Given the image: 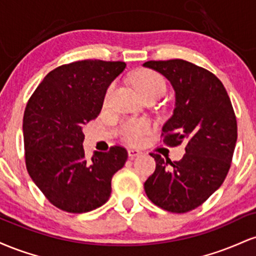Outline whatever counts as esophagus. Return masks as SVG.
<instances>
[{
    "mask_svg": "<svg viewBox=\"0 0 256 256\" xmlns=\"http://www.w3.org/2000/svg\"><path fill=\"white\" fill-rule=\"evenodd\" d=\"M128 158H136L140 154V152L138 150V149H128Z\"/></svg>",
    "mask_w": 256,
    "mask_h": 256,
    "instance_id": "34e87169",
    "label": "esophagus"
}]
</instances>
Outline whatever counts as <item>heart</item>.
<instances>
[{
  "label": "heart",
  "instance_id": "1",
  "mask_svg": "<svg viewBox=\"0 0 256 256\" xmlns=\"http://www.w3.org/2000/svg\"><path fill=\"white\" fill-rule=\"evenodd\" d=\"M134 84L138 90V92L146 98V96L155 95L160 98L166 90V82L162 76L158 73L150 71V70H142L138 71L134 77ZM113 85H110L106 92V100L110 95ZM152 125L146 119H128L125 120L119 128V134L126 143L136 146L142 143L146 137L150 134Z\"/></svg>",
  "mask_w": 256,
  "mask_h": 256
}]
</instances>
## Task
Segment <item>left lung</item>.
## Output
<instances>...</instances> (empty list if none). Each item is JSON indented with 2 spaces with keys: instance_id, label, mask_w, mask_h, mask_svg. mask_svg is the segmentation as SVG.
Here are the masks:
<instances>
[{
  "instance_id": "1",
  "label": "left lung",
  "mask_w": 256,
  "mask_h": 256,
  "mask_svg": "<svg viewBox=\"0 0 256 256\" xmlns=\"http://www.w3.org/2000/svg\"><path fill=\"white\" fill-rule=\"evenodd\" d=\"M143 66L166 77L176 92L173 116L162 128L164 143H185L182 160L150 152L156 168L146 180V196L167 212L195 210L225 180L237 140V122L224 85L212 72L174 58Z\"/></svg>"
}]
</instances>
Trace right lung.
<instances>
[{"mask_svg":"<svg viewBox=\"0 0 256 256\" xmlns=\"http://www.w3.org/2000/svg\"><path fill=\"white\" fill-rule=\"evenodd\" d=\"M122 61L83 60L44 77L24 112L25 162L38 189L55 207L85 213L101 207L112 178L128 160L124 146L85 158L83 126L98 118L106 91L125 70Z\"/></svg>","mask_w":256,"mask_h":256,"instance_id":"right-lung-1","label":"right lung"}]
</instances>
